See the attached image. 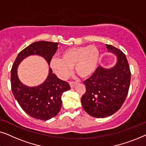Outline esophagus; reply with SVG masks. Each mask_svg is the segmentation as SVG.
I'll use <instances>...</instances> for the list:
<instances>
[{
    "instance_id": "1",
    "label": "esophagus",
    "mask_w": 146,
    "mask_h": 146,
    "mask_svg": "<svg viewBox=\"0 0 146 146\" xmlns=\"http://www.w3.org/2000/svg\"><path fill=\"white\" fill-rule=\"evenodd\" d=\"M69 84H70V86L71 88H74V86L76 85V82H73V81H71V82H70Z\"/></svg>"
}]
</instances>
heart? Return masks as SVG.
<instances>
[{
    "mask_svg": "<svg viewBox=\"0 0 146 146\" xmlns=\"http://www.w3.org/2000/svg\"><path fill=\"white\" fill-rule=\"evenodd\" d=\"M100 52L94 45L70 48L62 53L60 59L54 58L51 67L61 79H66L74 66L75 72L82 78L90 76L98 67Z\"/></svg>",
    "mask_w": 146,
    "mask_h": 146,
    "instance_id": "obj_1",
    "label": "heart"
}]
</instances>
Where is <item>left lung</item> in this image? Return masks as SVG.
<instances>
[{
  "instance_id": "obj_1",
  "label": "left lung",
  "mask_w": 146,
  "mask_h": 146,
  "mask_svg": "<svg viewBox=\"0 0 146 146\" xmlns=\"http://www.w3.org/2000/svg\"><path fill=\"white\" fill-rule=\"evenodd\" d=\"M109 52L117 56L111 68L98 66L88 79L84 81L86 92L81 98L83 108L95 117L112 115L121 107L128 93L131 72L125 55L120 50L106 44Z\"/></svg>"
}]
</instances>
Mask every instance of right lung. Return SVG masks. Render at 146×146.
I'll list each match as a JSON object with an SVG mask.
<instances>
[{
  "mask_svg": "<svg viewBox=\"0 0 146 146\" xmlns=\"http://www.w3.org/2000/svg\"><path fill=\"white\" fill-rule=\"evenodd\" d=\"M58 44L52 42H35L18 54L12 67L11 82L14 96L22 109L35 119L46 121L56 116L62 107V95L70 90V86L67 82L61 80L53 74L50 68L47 78L42 84L35 87L27 86L19 80L17 68L25 58L31 55L40 56L50 65Z\"/></svg>",
  "mask_w": 146,
  "mask_h": 146,
  "instance_id": "1",
  "label": "right lung"
}]
</instances>
